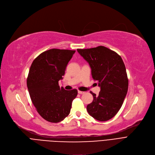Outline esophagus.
Wrapping results in <instances>:
<instances>
[{
  "label": "esophagus",
  "mask_w": 155,
  "mask_h": 155,
  "mask_svg": "<svg viewBox=\"0 0 155 155\" xmlns=\"http://www.w3.org/2000/svg\"><path fill=\"white\" fill-rule=\"evenodd\" d=\"M78 93L79 94H84L85 92H82V91H78Z\"/></svg>",
  "instance_id": "1"
}]
</instances>
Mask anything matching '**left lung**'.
I'll return each instance as SVG.
<instances>
[{"mask_svg": "<svg viewBox=\"0 0 155 155\" xmlns=\"http://www.w3.org/2000/svg\"><path fill=\"white\" fill-rule=\"evenodd\" d=\"M77 51L88 63L92 78L101 87L98 95L91 92L94 100L87 105V112L97 120H108L120 109L128 90V78L123 59L115 51L102 46L77 49Z\"/></svg>", "mask_w": 155, "mask_h": 155, "instance_id": "8db88e82", "label": "left lung"}]
</instances>
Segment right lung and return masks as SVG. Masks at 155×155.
<instances>
[{
    "label": "right lung",
    "mask_w": 155,
    "mask_h": 155,
    "mask_svg": "<svg viewBox=\"0 0 155 155\" xmlns=\"http://www.w3.org/2000/svg\"><path fill=\"white\" fill-rule=\"evenodd\" d=\"M75 50L51 49L41 53L32 63L27 78L31 99L39 114L46 120L57 123L67 117L77 89L64 90L58 82Z\"/></svg>",
    "instance_id": "obj_1"
}]
</instances>
